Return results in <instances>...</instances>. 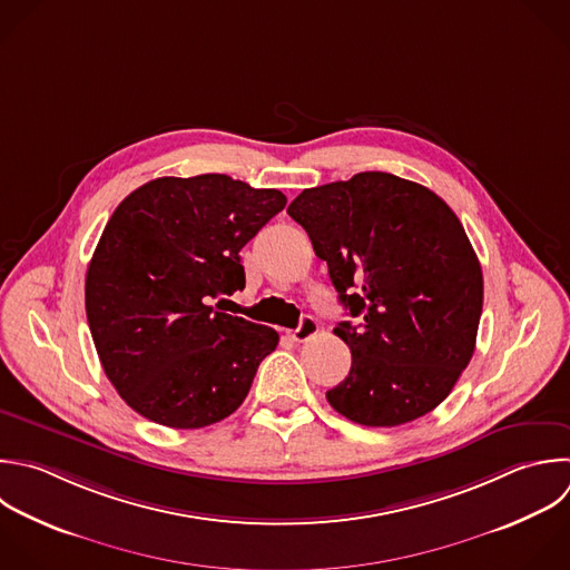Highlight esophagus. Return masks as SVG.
<instances>
[{"instance_id":"esophagus-1","label":"esophagus","mask_w":570,"mask_h":570,"mask_svg":"<svg viewBox=\"0 0 570 570\" xmlns=\"http://www.w3.org/2000/svg\"><path fill=\"white\" fill-rule=\"evenodd\" d=\"M318 332V323L312 318V316H305L296 330H289V338L296 341V343H303V341H309L314 334Z\"/></svg>"}]
</instances>
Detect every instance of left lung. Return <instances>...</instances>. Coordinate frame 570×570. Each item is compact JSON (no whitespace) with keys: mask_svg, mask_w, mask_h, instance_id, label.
I'll list each match as a JSON object with an SVG mask.
<instances>
[{"mask_svg":"<svg viewBox=\"0 0 570 570\" xmlns=\"http://www.w3.org/2000/svg\"><path fill=\"white\" fill-rule=\"evenodd\" d=\"M287 214L361 316L334 327L352 367L330 405L367 428L432 412L472 358L483 307L481 265L454 212L423 185L363 171L305 189Z\"/></svg>","mask_w":570,"mask_h":570,"instance_id":"1","label":"left lung"}]
</instances>
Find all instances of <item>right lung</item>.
<instances>
[{"instance_id":"obj_1","label":"right lung","mask_w":570,"mask_h":570,"mask_svg":"<svg viewBox=\"0 0 570 570\" xmlns=\"http://www.w3.org/2000/svg\"><path fill=\"white\" fill-rule=\"evenodd\" d=\"M285 205L225 174L156 178L118 205L85 298L105 374L138 414L194 430L240 407L278 334L209 303L245 287L240 249Z\"/></svg>"}]
</instances>
